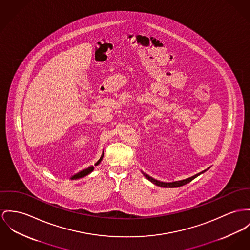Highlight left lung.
<instances>
[{
    "mask_svg": "<svg viewBox=\"0 0 250 250\" xmlns=\"http://www.w3.org/2000/svg\"><path fill=\"white\" fill-rule=\"evenodd\" d=\"M208 168H209V167H208L207 169L201 171L199 173H197V174H195V175H193V176H191V177H188V178L184 179V180L174 181V182H162V181H159V180H156V179L152 178L151 176L148 175L147 173H145V172H143V171H141V172H142V174H143L149 181H150L151 183L154 184V185H156V186H158V187H162V188H178V187H181V186H184V185H186V184L189 183V182L192 181L194 178H196L197 176H199L200 174H202V173H204L205 171H207Z\"/></svg>",
    "mask_w": 250,
    "mask_h": 250,
    "instance_id": "8db88e82",
    "label": "left lung"
}]
</instances>
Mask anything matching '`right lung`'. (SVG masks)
Returning a JSON list of instances; mask_svg holds the SVG:
<instances>
[{
	"label": "right lung",
	"instance_id": "1",
	"mask_svg": "<svg viewBox=\"0 0 250 250\" xmlns=\"http://www.w3.org/2000/svg\"><path fill=\"white\" fill-rule=\"evenodd\" d=\"M103 155H104V150L102 151V153H101V156H100V159L97 161V163L95 164V166H98V165L100 164V162H101V160H102V158H103ZM94 168H95V167L94 166L88 167L84 168V169H83V170H81V171H79V172L75 173L74 175H72V176L70 177V179H71V180H76V179H80V178H83V177H84V176H86V175L90 174V173H91V172L94 170Z\"/></svg>",
	"mask_w": 250,
	"mask_h": 250
}]
</instances>
